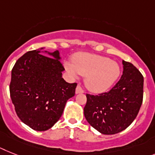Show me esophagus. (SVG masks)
<instances>
[{
	"label": "esophagus",
	"mask_w": 155,
	"mask_h": 155,
	"mask_svg": "<svg viewBox=\"0 0 155 155\" xmlns=\"http://www.w3.org/2000/svg\"><path fill=\"white\" fill-rule=\"evenodd\" d=\"M84 93V89L81 88V86L80 85H78L76 88V93L77 94H78V93Z\"/></svg>",
	"instance_id": "1"
}]
</instances>
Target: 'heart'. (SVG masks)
<instances>
[{"label": "heart", "instance_id": "1", "mask_svg": "<svg viewBox=\"0 0 155 155\" xmlns=\"http://www.w3.org/2000/svg\"><path fill=\"white\" fill-rule=\"evenodd\" d=\"M74 65L66 64L69 72L85 77V85L93 93L106 91L120 74L119 64L110 58L97 54L81 53L74 58Z\"/></svg>", "mask_w": 155, "mask_h": 155}]
</instances>
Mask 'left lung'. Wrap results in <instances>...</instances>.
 Here are the masks:
<instances>
[{
    "mask_svg": "<svg viewBox=\"0 0 155 155\" xmlns=\"http://www.w3.org/2000/svg\"><path fill=\"white\" fill-rule=\"evenodd\" d=\"M124 72L108 92L87 93L84 108L86 120L104 135H114L134 121L143 99V76L131 62L123 61Z\"/></svg>",
    "mask_w": 155,
    "mask_h": 155,
    "instance_id": "8db88e82",
    "label": "left lung"
}]
</instances>
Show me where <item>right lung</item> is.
<instances>
[{"label": "right lung", "mask_w": 155, "mask_h": 155, "mask_svg": "<svg viewBox=\"0 0 155 155\" xmlns=\"http://www.w3.org/2000/svg\"><path fill=\"white\" fill-rule=\"evenodd\" d=\"M43 47L19 58L12 70L10 97L20 120L35 131H47L60 119L74 97L77 83L62 78L65 70L59 52L42 54Z\"/></svg>", "instance_id": "obj_1"}]
</instances>
